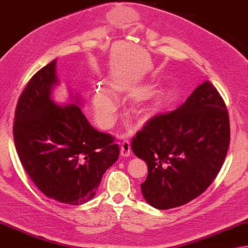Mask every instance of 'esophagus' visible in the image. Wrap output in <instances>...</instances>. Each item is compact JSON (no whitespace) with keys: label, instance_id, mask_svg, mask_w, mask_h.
<instances>
[{"label":"esophagus","instance_id":"esophagus-1","mask_svg":"<svg viewBox=\"0 0 248 248\" xmlns=\"http://www.w3.org/2000/svg\"><path fill=\"white\" fill-rule=\"evenodd\" d=\"M121 155L123 157H127L130 155V143L128 140H124L122 144H121Z\"/></svg>","mask_w":248,"mask_h":248}]
</instances>
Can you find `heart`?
<instances>
[{"instance_id":"b5f03b06","label":"heart","mask_w":248,"mask_h":248,"mask_svg":"<svg viewBox=\"0 0 248 248\" xmlns=\"http://www.w3.org/2000/svg\"><path fill=\"white\" fill-rule=\"evenodd\" d=\"M118 93V89H113V94ZM93 108L96 122L102 128L107 129L113 124L114 114L117 111V103L108 91L103 88L94 90Z\"/></svg>"}]
</instances>
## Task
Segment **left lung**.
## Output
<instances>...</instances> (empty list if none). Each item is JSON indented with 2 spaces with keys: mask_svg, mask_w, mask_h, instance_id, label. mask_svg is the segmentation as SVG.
<instances>
[{
  "mask_svg": "<svg viewBox=\"0 0 248 248\" xmlns=\"http://www.w3.org/2000/svg\"><path fill=\"white\" fill-rule=\"evenodd\" d=\"M229 143L226 104L205 81L178 109L151 118L131 140L133 152L148 165L144 199L167 210L197 198L218 174Z\"/></svg>",
  "mask_w": 248,
  "mask_h": 248,
  "instance_id": "left-lung-1",
  "label": "left lung"
}]
</instances>
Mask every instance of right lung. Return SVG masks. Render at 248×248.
I'll list each match as a JSON object with an SVG mask.
<instances>
[{
  "mask_svg": "<svg viewBox=\"0 0 248 248\" xmlns=\"http://www.w3.org/2000/svg\"><path fill=\"white\" fill-rule=\"evenodd\" d=\"M53 60L35 74L18 99L14 140L24 170L48 198L79 205L92 199L119 158V144L93 128L77 105H55ZM78 102V100H76Z\"/></svg>",
  "mask_w": 248,
  "mask_h": 248,
  "instance_id": "1",
  "label": "right lung"
}]
</instances>
